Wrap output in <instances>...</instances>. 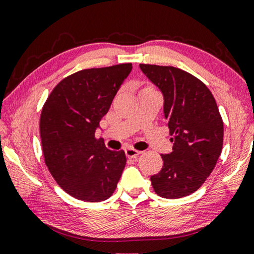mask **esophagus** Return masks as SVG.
Instances as JSON below:
<instances>
[{
    "label": "esophagus",
    "mask_w": 254,
    "mask_h": 254,
    "mask_svg": "<svg viewBox=\"0 0 254 254\" xmlns=\"http://www.w3.org/2000/svg\"><path fill=\"white\" fill-rule=\"evenodd\" d=\"M125 152H126V156L128 158H137V156L141 154V151L136 150V149H134L133 147H128L126 150H125Z\"/></svg>",
    "instance_id": "esophagus-1"
}]
</instances>
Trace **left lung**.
<instances>
[{"label":"left lung","mask_w":254,"mask_h":254,"mask_svg":"<svg viewBox=\"0 0 254 254\" xmlns=\"http://www.w3.org/2000/svg\"><path fill=\"white\" fill-rule=\"evenodd\" d=\"M164 96V114L173 142L161 155L163 168L151 176L155 193L178 199L199 190L223 148V120L210 90L195 76L172 65L140 64Z\"/></svg>","instance_id":"left-lung-1"}]
</instances>
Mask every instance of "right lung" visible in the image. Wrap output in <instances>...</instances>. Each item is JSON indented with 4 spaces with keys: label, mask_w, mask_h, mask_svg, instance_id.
<instances>
[{
    "label": "right lung",
    "mask_w": 254,
    "mask_h": 254,
    "mask_svg": "<svg viewBox=\"0 0 254 254\" xmlns=\"http://www.w3.org/2000/svg\"><path fill=\"white\" fill-rule=\"evenodd\" d=\"M130 70L131 64L83 69L59 82L44 104L45 163L58 185L76 199L100 202L117 189L126 155L107 149L95 131Z\"/></svg>",
    "instance_id": "1"
}]
</instances>
